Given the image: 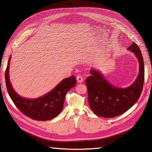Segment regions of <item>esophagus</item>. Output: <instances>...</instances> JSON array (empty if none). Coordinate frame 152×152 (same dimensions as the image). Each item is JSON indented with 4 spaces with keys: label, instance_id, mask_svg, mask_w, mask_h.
Masks as SVG:
<instances>
[{
    "label": "esophagus",
    "instance_id": "esophagus-1",
    "mask_svg": "<svg viewBox=\"0 0 152 152\" xmlns=\"http://www.w3.org/2000/svg\"><path fill=\"white\" fill-rule=\"evenodd\" d=\"M77 82H79V83H82V82H83V77H82L81 75H78L77 77Z\"/></svg>",
    "mask_w": 152,
    "mask_h": 152
}]
</instances>
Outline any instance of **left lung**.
<instances>
[{"label":"left lung","mask_w":152,"mask_h":152,"mask_svg":"<svg viewBox=\"0 0 152 152\" xmlns=\"http://www.w3.org/2000/svg\"><path fill=\"white\" fill-rule=\"evenodd\" d=\"M128 49L136 55L140 63V72L135 82L126 88H118L110 84L94 69L86 79L90 108L96 115L115 117L131 108L140 97L145 80L144 61L140 48L133 42Z\"/></svg>","instance_id":"obj_1"}]
</instances>
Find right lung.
Listing matches in <instances>:
<instances>
[{
    "mask_svg": "<svg viewBox=\"0 0 152 152\" xmlns=\"http://www.w3.org/2000/svg\"><path fill=\"white\" fill-rule=\"evenodd\" d=\"M11 56L8 60L5 79L9 95L16 107L25 115L33 120L45 121L58 115L63 110L67 92L76 85L75 77L73 75L63 79L51 91L42 97L34 99L24 98L13 89L10 80L9 70Z\"/></svg>",
    "mask_w": 152,
    "mask_h": 152,
    "instance_id": "add662e5",
    "label": "right lung"
}]
</instances>
